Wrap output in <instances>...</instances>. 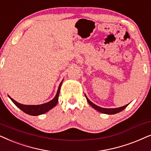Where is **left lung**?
Returning a JSON list of instances; mask_svg holds the SVG:
<instances>
[{
	"mask_svg": "<svg viewBox=\"0 0 151 151\" xmlns=\"http://www.w3.org/2000/svg\"><path fill=\"white\" fill-rule=\"evenodd\" d=\"M86 99H87V101L88 103L90 106H92V107H93L94 109L97 110V111H99L100 112H101V113H104V114H116V113H118V112L122 111V110L125 109V108L127 107L128 104L126 106H122V107H119V108H101L99 107V106L95 105V104L92 103L90 101L89 99H88L87 96H86Z\"/></svg>",
	"mask_w": 151,
	"mask_h": 151,
	"instance_id": "obj_1",
	"label": "left lung"
}]
</instances>
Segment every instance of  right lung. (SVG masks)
<instances>
[{"label": "right lung", "mask_w": 151, "mask_h": 151, "mask_svg": "<svg viewBox=\"0 0 151 151\" xmlns=\"http://www.w3.org/2000/svg\"><path fill=\"white\" fill-rule=\"evenodd\" d=\"M62 82H63V81L61 82V83H60L59 88H58L57 93V94H56L55 97L52 100H51L50 101L47 102V103L41 104V105H37V106L23 105V104H21L18 103V102H17L16 101H14V100L12 98L10 97V96H9V98L11 99V100L12 101L13 103L18 108H20L22 111L25 112V113L29 114V115H32V116L40 115V114H44V113H45V112H47V111H49L50 109H52V108L55 107V106L57 104L58 99H59L60 89H61V86L62 84Z\"/></svg>", "instance_id": "right-lung-1"}]
</instances>
